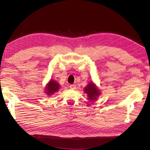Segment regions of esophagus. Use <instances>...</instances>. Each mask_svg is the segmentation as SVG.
Instances as JSON below:
<instances>
[{"label":"esophagus","instance_id":"esophagus-1","mask_svg":"<svg viewBox=\"0 0 150 150\" xmlns=\"http://www.w3.org/2000/svg\"><path fill=\"white\" fill-rule=\"evenodd\" d=\"M70 88L71 89H76V85L75 84H70Z\"/></svg>","mask_w":150,"mask_h":150}]
</instances>
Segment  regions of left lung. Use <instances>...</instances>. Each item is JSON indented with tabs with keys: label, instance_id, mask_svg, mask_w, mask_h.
Instances as JSON below:
<instances>
[{
	"label": "left lung",
	"instance_id": "left-lung-1",
	"mask_svg": "<svg viewBox=\"0 0 150 150\" xmlns=\"http://www.w3.org/2000/svg\"><path fill=\"white\" fill-rule=\"evenodd\" d=\"M85 93H87L89 100L95 101L100 95V91L93 82L89 83L84 89Z\"/></svg>",
	"mask_w": 150,
	"mask_h": 150
}]
</instances>
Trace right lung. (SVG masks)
I'll list each match as a JSON object with an SVG mask.
<instances>
[{
  "label": "right lung",
  "mask_w": 150,
  "mask_h": 150,
  "mask_svg": "<svg viewBox=\"0 0 150 150\" xmlns=\"http://www.w3.org/2000/svg\"><path fill=\"white\" fill-rule=\"evenodd\" d=\"M59 88V84L53 80H51L48 83V84H47L45 86V92L47 93V96H50L52 95H53L56 92L58 91Z\"/></svg>",
  "instance_id": "add662e5"
}]
</instances>
